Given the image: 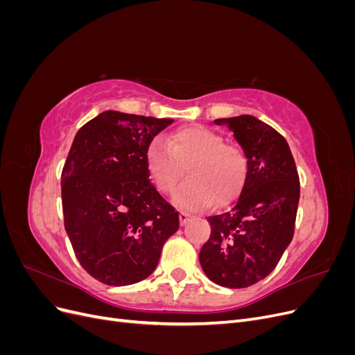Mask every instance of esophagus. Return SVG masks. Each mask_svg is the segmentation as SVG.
<instances>
[{"instance_id": "obj_1", "label": "esophagus", "mask_w": 355, "mask_h": 355, "mask_svg": "<svg viewBox=\"0 0 355 355\" xmlns=\"http://www.w3.org/2000/svg\"><path fill=\"white\" fill-rule=\"evenodd\" d=\"M188 220H189V213L180 211V213H179V222H180L182 227H184V225H185Z\"/></svg>"}]
</instances>
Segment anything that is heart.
Segmentation results:
<instances>
[{
  "label": "heart",
  "instance_id": "heart-1",
  "mask_svg": "<svg viewBox=\"0 0 355 355\" xmlns=\"http://www.w3.org/2000/svg\"><path fill=\"white\" fill-rule=\"evenodd\" d=\"M182 166H188L189 179L175 192L173 201L188 210L207 209L216 197L219 202L231 201L247 175L243 149L225 145L219 133L198 124L179 128L166 142L155 139L146 148L148 176L163 194H170L184 176Z\"/></svg>",
  "mask_w": 355,
  "mask_h": 355
}]
</instances>
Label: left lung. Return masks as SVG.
Masks as SVG:
<instances>
[{"label":"left lung","instance_id":"8db88e82","mask_svg":"<svg viewBox=\"0 0 355 355\" xmlns=\"http://www.w3.org/2000/svg\"><path fill=\"white\" fill-rule=\"evenodd\" d=\"M247 157L239 197L210 216V239L200 250L204 274L230 288L249 287L271 274L293 239L300 196L286 139L253 115L218 118Z\"/></svg>","mask_w":355,"mask_h":355}]
</instances>
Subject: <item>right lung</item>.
I'll return each mask as SVG.
<instances>
[{
  "label": "right lung",
  "mask_w": 355,
  "mask_h": 355,
  "mask_svg": "<svg viewBox=\"0 0 355 355\" xmlns=\"http://www.w3.org/2000/svg\"><path fill=\"white\" fill-rule=\"evenodd\" d=\"M171 123L105 111L73 137L60 184L65 230L78 262L101 283L145 280L179 230V213L145 167L148 145Z\"/></svg>",
  "instance_id": "right-lung-1"
}]
</instances>
